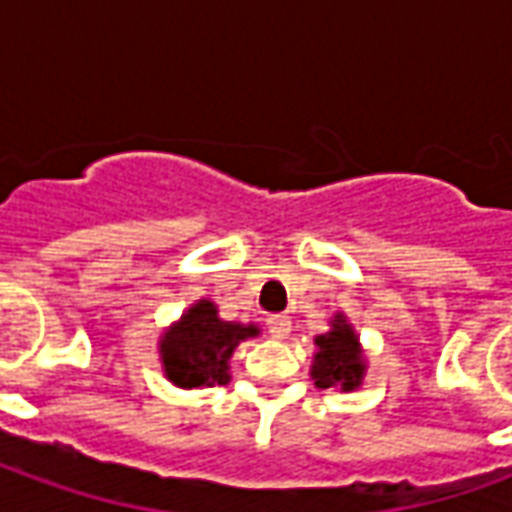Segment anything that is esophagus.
<instances>
[{
    "instance_id": "esophagus-1",
    "label": "esophagus",
    "mask_w": 512,
    "mask_h": 512,
    "mask_svg": "<svg viewBox=\"0 0 512 512\" xmlns=\"http://www.w3.org/2000/svg\"><path fill=\"white\" fill-rule=\"evenodd\" d=\"M268 332L271 337H277V340H285L290 332V318L288 315H268Z\"/></svg>"
}]
</instances>
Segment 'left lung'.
I'll return each instance as SVG.
<instances>
[{
	"instance_id": "8db88e82",
	"label": "left lung",
	"mask_w": 512,
	"mask_h": 512,
	"mask_svg": "<svg viewBox=\"0 0 512 512\" xmlns=\"http://www.w3.org/2000/svg\"><path fill=\"white\" fill-rule=\"evenodd\" d=\"M318 354H315V365H312V381L318 389H332V386H343V389H354L362 381V351H359V340H356L354 329L343 321V315H337L332 332L321 334L318 340Z\"/></svg>"
}]
</instances>
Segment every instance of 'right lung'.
I'll list each match as a JSON object with an SVG mask.
<instances>
[{"instance_id":"obj_1","label":"right lung","mask_w":512,"mask_h":512,"mask_svg":"<svg viewBox=\"0 0 512 512\" xmlns=\"http://www.w3.org/2000/svg\"><path fill=\"white\" fill-rule=\"evenodd\" d=\"M255 326H241L216 318L211 301L194 304L172 332L161 340V356L169 381L178 386H213L227 384V359L233 356L235 345L255 337Z\"/></svg>"}]
</instances>
